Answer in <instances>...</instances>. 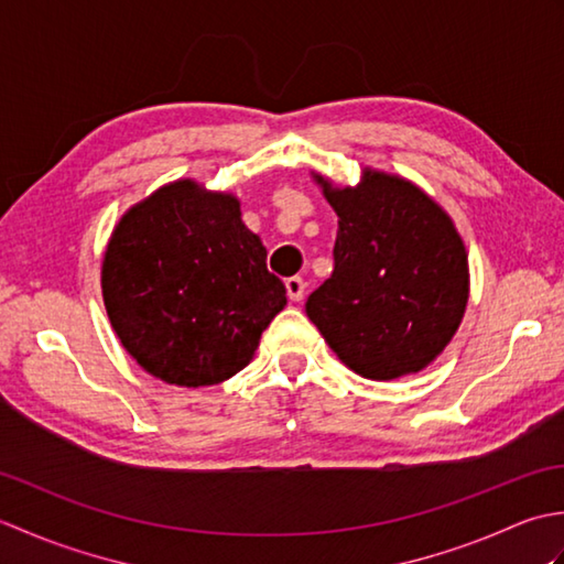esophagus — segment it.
Returning a JSON list of instances; mask_svg holds the SVG:
<instances>
[{
    "mask_svg": "<svg viewBox=\"0 0 564 564\" xmlns=\"http://www.w3.org/2000/svg\"><path fill=\"white\" fill-rule=\"evenodd\" d=\"M285 291H289V297H291L293 303L303 301V295H305V281L301 279V275H293V279L285 281Z\"/></svg>",
    "mask_w": 564,
    "mask_h": 564,
    "instance_id": "esophagus-1",
    "label": "esophagus"
}]
</instances>
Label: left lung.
<instances>
[{"mask_svg":"<svg viewBox=\"0 0 564 564\" xmlns=\"http://www.w3.org/2000/svg\"><path fill=\"white\" fill-rule=\"evenodd\" d=\"M325 188L339 215L334 271L305 313L341 364L370 380L426 368L467 305V254L451 218L422 188L366 170L356 188Z\"/></svg>","mask_w":564,"mask_h":564,"instance_id":"1","label":"left lung"}]
</instances>
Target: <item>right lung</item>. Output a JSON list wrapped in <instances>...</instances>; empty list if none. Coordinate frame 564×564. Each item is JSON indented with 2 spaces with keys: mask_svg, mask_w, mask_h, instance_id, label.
Returning a JSON list of instances; mask_svg holds the SVG:
<instances>
[{
  "mask_svg": "<svg viewBox=\"0 0 564 564\" xmlns=\"http://www.w3.org/2000/svg\"><path fill=\"white\" fill-rule=\"evenodd\" d=\"M239 203L174 182L130 208L101 269L106 313L135 361L170 386L203 388L239 373L285 305L267 247Z\"/></svg>",
  "mask_w": 564,
  "mask_h": 564,
  "instance_id": "obj_1",
  "label": "right lung"
}]
</instances>
